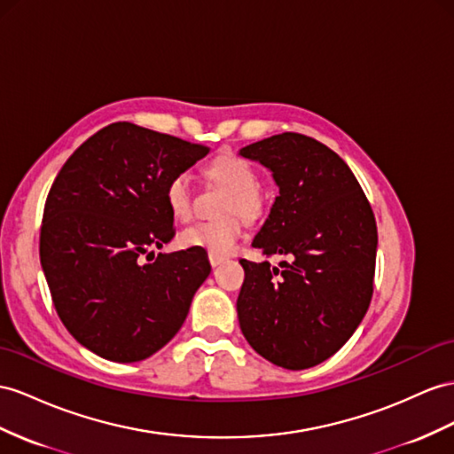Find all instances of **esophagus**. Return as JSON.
<instances>
[{
    "instance_id": "1",
    "label": "esophagus",
    "mask_w": 454,
    "mask_h": 454,
    "mask_svg": "<svg viewBox=\"0 0 454 454\" xmlns=\"http://www.w3.org/2000/svg\"><path fill=\"white\" fill-rule=\"evenodd\" d=\"M226 257H223V254H215V253H208V262H211V266H218L220 262H224Z\"/></svg>"
}]
</instances>
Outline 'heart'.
Instances as JSON below:
<instances>
[{
  "label": "heart",
  "mask_w": 454,
  "mask_h": 454,
  "mask_svg": "<svg viewBox=\"0 0 454 454\" xmlns=\"http://www.w3.org/2000/svg\"><path fill=\"white\" fill-rule=\"evenodd\" d=\"M208 176L231 192L224 205V215L238 213L246 220L262 213V197L257 192L259 174L247 160L236 155L216 157L207 168ZM165 201L176 220H190L193 211V185L190 172H176L167 182ZM241 238V223L236 216H226L208 223H197L180 234V243L190 249H203L215 254L234 253Z\"/></svg>",
  "instance_id": "b5f03b06"
}]
</instances>
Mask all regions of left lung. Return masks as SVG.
<instances>
[{
	"label": "left lung",
	"instance_id": "left-lung-1",
	"mask_svg": "<svg viewBox=\"0 0 454 454\" xmlns=\"http://www.w3.org/2000/svg\"><path fill=\"white\" fill-rule=\"evenodd\" d=\"M272 172L280 195L253 247L287 261L241 259L239 328L272 364L305 370L330 358L363 322L378 230L347 162L309 136L286 132L239 149Z\"/></svg>",
	"mask_w": 454,
	"mask_h": 454
}]
</instances>
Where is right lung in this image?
Here are the masks:
<instances>
[{
  "label": "right lung",
  "instance_id": "add662e5",
  "mask_svg": "<svg viewBox=\"0 0 454 454\" xmlns=\"http://www.w3.org/2000/svg\"><path fill=\"white\" fill-rule=\"evenodd\" d=\"M207 153L205 145L114 122L57 174L43 207L42 270L65 328L98 356L137 363L157 353L211 274L203 249L144 262L149 247L174 238L167 182Z\"/></svg>",
  "mask_w": 454,
  "mask_h": 454
}]
</instances>
